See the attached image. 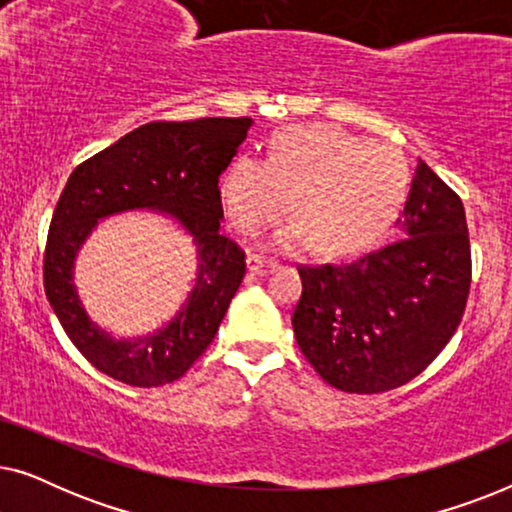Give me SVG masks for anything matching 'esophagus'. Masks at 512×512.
<instances>
[{"instance_id": "1", "label": "esophagus", "mask_w": 512, "mask_h": 512, "mask_svg": "<svg viewBox=\"0 0 512 512\" xmlns=\"http://www.w3.org/2000/svg\"><path fill=\"white\" fill-rule=\"evenodd\" d=\"M247 268L251 272H256V275H263V272L277 268V261H272V258H265V256H258V254H251L247 258Z\"/></svg>"}]
</instances>
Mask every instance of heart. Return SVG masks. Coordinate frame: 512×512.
Here are the masks:
<instances>
[{"instance_id":"heart-1","label":"heart","mask_w":512,"mask_h":512,"mask_svg":"<svg viewBox=\"0 0 512 512\" xmlns=\"http://www.w3.org/2000/svg\"><path fill=\"white\" fill-rule=\"evenodd\" d=\"M405 195L403 158L335 125L277 130L268 160L240 156L219 179L221 209L237 233H261L291 198L296 219L277 230L272 244L291 249L314 240L324 254H352L375 242Z\"/></svg>"}]
</instances>
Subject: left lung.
<instances>
[{
  "instance_id": "obj_1",
  "label": "left lung",
  "mask_w": 512,
  "mask_h": 512,
  "mask_svg": "<svg viewBox=\"0 0 512 512\" xmlns=\"http://www.w3.org/2000/svg\"><path fill=\"white\" fill-rule=\"evenodd\" d=\"M398 240L352 263L303 265L293 333L312 368L347 394L417 377L459 328L471 286L461 198L417 160Z\"/></svg>"
}]
</instances>
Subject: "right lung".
<instances>
[{
  "mask_svg": "<svg viewBox=\"0 0 512 512\" xmlns=\"http://www.w3.org/2000/svg\"><path fill=\"white\" fill-rule=\"evenodd\" d=\"M251 123L247 116L146 123L67 179L48 228L44 289L67 338L100 373L130 387H160L179 380L212 345L247 270L244 251L219 230V177ZM137 208L170 215L194 237L199 275L170 325L139 339H116L82 307L73 263L97 222Z\"/></svg>",
  "mask_w": 512,
  "mask_h": 512,
  "instance_id": "1",
  "label": "right lung"
}]
</instances>
